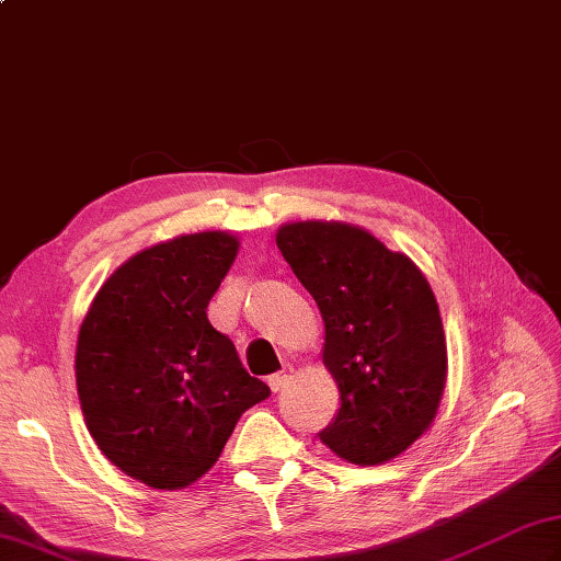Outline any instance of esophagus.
I'll return each mask as SVG.
<instances>
[{
	"label": "esophagus",
	"mask_w": 561,
	"mask_h": 561,
	"mask_svg": "<svg viewBox=\"0 0 561 561\" xmlns=\"http://www.w3.org/2000/svg\"><path fill=\"white\" fill-rule=\"evenodd\" d=\"M289 380H291V368H287V371H279V374L270 376L267 383H270L272 392H279V390H284V388L289 386Z\"/></svg>",
	"instance_id": "esophagus-1"
}]
</instances>
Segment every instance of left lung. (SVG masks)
<instances>
[{"instance_id":"obj_1","label":"left lung","mask_w":561,"mask_h":561,"mask_svg":"<svg viewBox=\"0 0 561 561\" xmlns=\"http://www.w3.org/2000/svg\"><path fill=\"white\" fill-rule=\"evenodd\" d=\"M277 248L325 323L323 364L340 390L320 440L354 465H380L428 432L448 354L436 296L422 270L362 226L294 221Z\"/></svg>"}]
</instances>
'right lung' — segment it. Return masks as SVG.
Masks as SVG:
<instances>
[{
    "instance_id": "1",
    "label": "right lung",
    "mask_w": 561,
    "mask_h": 561,
    "mask_svg": "<svg viewBox=\"0 0 561 561\" xmlns=\"http://www.w3.org/2000/svg\"><path fill=\"white\" fill-rule=\"evenodd\" d=\"M238 245L202 231L141 250L105 279L81 323L83 422L117 470L153 490L197 482L241 414L270 396L207 318Z\"/></svg>"
}]
</instances>
